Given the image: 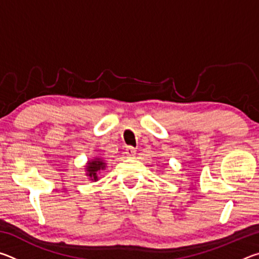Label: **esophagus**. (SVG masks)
Instances as JSON below:
<instances>
[{
    "label": "esophagus",
    "mask_w": 259,
    "mask_h": 259,
    "mask_svg": "<svg viewBox=\"0 0 259 259\" xmlns=\"http://www.w3.org/2000/svg\"><path fill=\"white\" fill-rule=\"evenodd\" d=\"M124 155L126 157H130V159H133V157H135V155H136V148L128 146L124 151Z\"/></svg>",
    "instance_id": "obj_1"
}]
</instances>
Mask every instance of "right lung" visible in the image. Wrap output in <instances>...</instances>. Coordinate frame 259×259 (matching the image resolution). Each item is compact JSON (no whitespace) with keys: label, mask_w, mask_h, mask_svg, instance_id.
<instances>
[{"label":"right lung","mask_w":259,"mask_h":259,"mask_svg":"<svg viewBox=\"0 0 259 259\" xmlns=\"http://www.w3.org/2000/svg\"><path fill=\"white\" fill-rule=\"evenodd\" d=\"M106 168V162L100 156H95L89 161H87L84 165L85 176L90 182H98V175Z\"/></svg>","instance_id":"right-lung-1"}]
</instances>
